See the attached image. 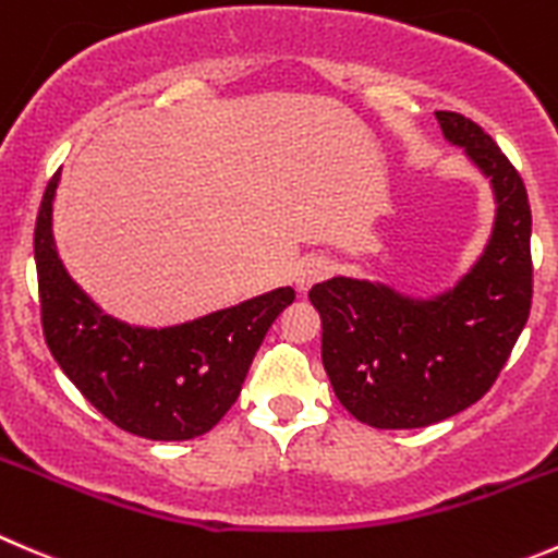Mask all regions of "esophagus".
Wrapping results in <instances>:
<instances>
[{
    "mask_svg": "<svg viewBox=\"0 0 558 558\" xmlns=\"http://www.w3.org/2000/svg\"><path fill=\"white\" fill-rule=\"evenodd\" d=\"M329 272H332V264H329L327 258H318V256L316 258H305V262L296 264V269H294L296 289H300L302 294H305V291L311 289V286H316V283H322V280H327Z\"/></svg>",
    "mask_w": 558,
    "mask_h": 558,
    "instance_id": "obj_1",
    "label": "esophagus"
}]
</instances>
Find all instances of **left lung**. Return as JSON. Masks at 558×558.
Listing matches in <instances>:
<instances>
[{
	"instance_id": "left-lung-1",
	"label": "left lung",
	"mask_w": 558,
	"mask_h": 558,
	"mask_svg": "<svg viewBox=\"0 0 558 558\" xmlns=\"http://www.w3.org/2000/svg\"><path fill=\"white\" fill-rule=\"evenodd\" d=\"M436 119L494 191V229L477 262L430 296L343 275L307 294L322 316L329 384L371 428H425L477 403L532 307V209L521 174L477 122L456 111Z\"/></svg>"
}]
</instances>
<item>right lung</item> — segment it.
Returning <instances> with one entry per match:
<instances>
[{"label":"right lung","mask_w":558,"mask_h":558,"mask_svg":"<svg viewBox=\"0 0 558 558\" xmlns=\"http://www.w3.org/2000/svg\"><path fill=\"white\" fill-rule=\"evenodd\" d=\"M59 174L43 193L35 264L43 332L53 360L117 428L153 441L207 434L240 398L253 356L294 289L267 291L240 305L174 327H135L108 316L68 275L53 242Z\"/></svg>","instance_id":"1"}]
</instances>
